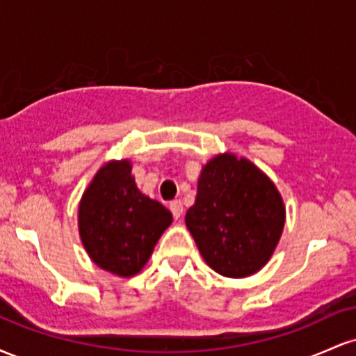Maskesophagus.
Returning <instances> with one entry per match:
<instances>
[{"mask_svg": "<svg viewBox=\"0 0 356 356\" xmlns=\"http://www.w3.org/2000/svg\"><path fill=\"white\" fill-rule=\"evenodd\" d=\"M169 207H170V212H172V216H174L175 219H181L182 218L184 206H182L181 201H172V202L169 204Z\"/></svg>", "mask_w": 356, "mask_h": 356, "instance_id": "1", "label": "esophagus"}]
</instances>
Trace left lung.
I'll return each instance as SVG.
<instances>
[{"label":"left lung","mask_w":356,"mask_h":356,"mask_svg":"<svg viewBox=\"0 0 356 356\" xmlns=\"http://www.w3.org/2000/svg\"><path fill=\"white\" fill-rule=\"evenodd\" d=\"M186 224L216 273L244 277L259 271L275 251L284 226V204L254 164L224 154L202 169Z\"/></svg>","instance_id":"1"}]
</instances>
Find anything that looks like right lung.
<instances>
[{
	"label": "right lung",
	"instance_id": "obj_1",
	"mask_svg": "<svg viewBox=\"0 0 356 356\" xmlns=\"http://www.w3.org/2000/svg\"><path fill=\"white\" fill-rule=\"evenodd\" d=\"M170 222V211L137 189L129 161L102 167L79 209L80 236L88 256L118 276H134L144 268Z\"/></svg>",
	"mask_w": 356,
	"mask_h": 356
}]
</instances>
